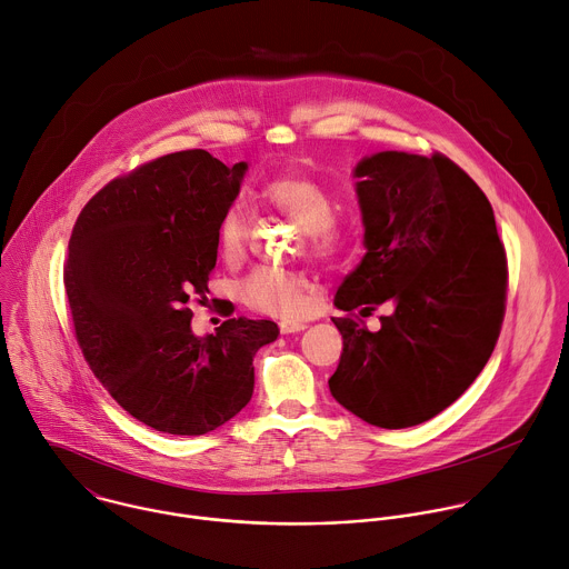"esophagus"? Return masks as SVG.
Segmentation results:
<instances>
[{
	"label": "esophagus",
	"instance_id": "esophagus-1",
	"mask_svg": "<svg viewBox=\"0 0 569 569\" xmlns=\"http://www.w3.org/2000/svg\"><path fill=\"white\" fill-rule=\"evenodd\" d=\"M306 329V323H297V321H281L279 323V331L283 336H290V333H301Z\"/></svg>",
	"mask_w": 569,
	"mask_h": 569
}]
</instances>
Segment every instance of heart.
Here are the masks:
<instances>
[{
  "label": "heart",
  "instance_id": "b5f03b06",
  "mask_svg": "<svg viewBox=\"0 0 569 569\" xmlns=\"http://www.w3.org/2000/svg\"><path fill=\"white\" fill-rule=\"evenodd\" d=\"M261 202L295 220L301 227L303 250L312 259H331L342 248V227L333 218L336 204L329 191L317 180L306 176H277L270 178L261 191ZM250 240V213L246 207L229 204L216 224L218 257L227 266H238L246 259ZM240 299L248 308L281 317L297 319L306 312L310 299V281L306 274L286 268L261 266L252 270L238 286Z\"/></svg>",
  "mask_w": 569,
  "mask_h": 569
}]
</instances>
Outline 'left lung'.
<instances>
[{
    "label": "left lung",
    "instance_id": "obj_1",
    "mask_svg": "<svg viewBox=\"0 0 569 569\" xmlns=\"http://www.w3.org/2000/svg\"><path fill=\"white\" fill-rule=\"evenodd\" d=\"M356 178L367 254L336 295L345 349L329 387L371 426L412 428L452 405L496 349L505 242L483 191L441 152H378ZM385 300L397 310L371 335L359 315Z\"/></svg>",
    "mask_w": 569,
    "mask_h": 569
}]
</instances>
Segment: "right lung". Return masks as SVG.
<instances>
[{"label":"right lung","mask_w":569,"mask_h":569,"mask_svg":"<svg viewBox=\"0 0 569 569\" xmlns=\"http://www.w3.org/2000/svg\"><path fill=\"white\" fill-rule=\"evenodd\" d=\"M248 164L207 150L161 154L110 180L78 213L64 261L76 342L99 382L143 426L207 435L254 391V353L270 319L231 317L196 338L191 303L216 268V224Z\"/></svg>","instance_id":"add662e5"}]
</instances>
